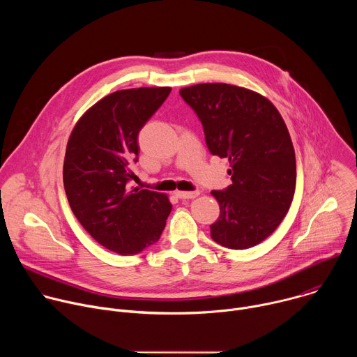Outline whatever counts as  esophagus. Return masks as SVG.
<instances>
[{
	"instance_id": "obj_1",
	"label": "esophagus",
	"mask_w": 357,
	"mask_h": 357,
	"mask_svg": "<svg viewBox=\"0 0 357 357\" xmlns=\"http://www.w3.org/2000/svg\"><path fill=\"white\" fill-rule=\"evenodd\" d=\"M175 195L179 197V199H195L199 196V190H195V192H182V190H176Z\"/></svg>"
}]
</instances>
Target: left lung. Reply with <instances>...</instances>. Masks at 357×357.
<instances>
[{"instance_id": "8db88e82", "label": "left lung", "mask_w": 357, "mask_h": 357, "mask_svg": "<svg viewBox=\"0 0 357 357\" xmlns=\"http://www.w3.org/2000/svg\"><path fill=\"white\" fill-rule=\"evenodd\" d=\"M179 94L202 121L209 151L231 168L233 183L211 192L220 206L212 238L233 250L257 245L280 226L295 192V151L280 112L260 93L227 83Z\"/></svg>"}]
</instances>
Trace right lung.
<instances>
[{"label": "right lung", "mask_w": 357, "mask_h": 357, "mask_svg": "<svg viewBox=\"0 0 357 357\" xmlns=\"http://www.w3.org/2000/svg\"><path fill=\"white\" fill-rule=\"evenodd\" d=\"M169 93L171 87H138L103 97L77 120L66 145L70 209L98 244L121 256L157 243L172 209L168 195L127 185L138 160V132Z\"/></svg>", "instance_id": "add662e5"}]
</instances>
